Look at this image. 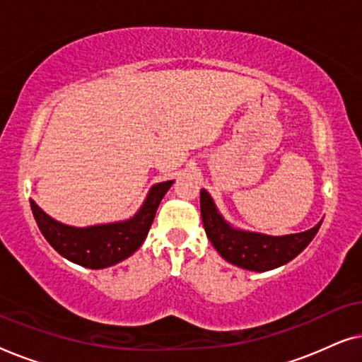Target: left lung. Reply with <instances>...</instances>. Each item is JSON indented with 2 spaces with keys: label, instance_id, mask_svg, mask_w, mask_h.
Instances as JSON below:
<instances>
[{
  "label": "left lung",
  "instance_id": "left-lung-1",
  "mask_svg": "<svg viewBox=\"0 0 362 362\" xmlns=\"http://www.w3.org/2000/svg\"><path fill=\"white\" fill-rule=\"evenodd\" d=\"M201 217L216 250L230 264L254 272H267L288 264L306 249L321 226L318 222L310 230L280 237L239 230L224 221L206 189H201Z\"/></svg>",
  "mask_w": 362,
  "mask_h": 362
}]
</instances>
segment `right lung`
<instances>
[{"label": "right lung", "mask_w": 362, "mask_h": 362, "mask_svg": "<svg viewBox=\"0 0 362 362\" xmlns=\"http://www.w3.org/2000/svg\"><path fill=\"white\" fill-rule=\"evenodd\" d=\"M175 181L158 182L132 219L90 227H72L52 219L33 199L31 209L39 230L62 257L87 269H105L140 249L155 219L156 209Z\"/></svg>", "instance_id": "right-lung-1"}]
</instances>
